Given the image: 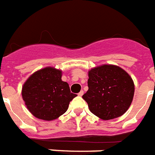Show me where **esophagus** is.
I'll return each instance as SVG.
<instances>
[{"mask_svg": "<svg viewBox=\"0 0 155 155\" xmlns=\"http://www.w3.org/2000/svg\"><path fill=\"white\" fill-rule=\"evenodd\" d=\"M83 94H84V91H83V90H81V92L78 94V95H79L80 97H81V96H82V95H83Z\"/></svg>", "mask_w": 155, "mask_h": 155, "instance_id": "obj_1", "label": "esophagus"}]
</instances>
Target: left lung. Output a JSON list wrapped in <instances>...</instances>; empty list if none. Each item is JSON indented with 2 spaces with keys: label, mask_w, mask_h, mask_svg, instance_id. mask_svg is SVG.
<instances>
[{
  "label": "left lung",
  "mask_w": 155,
  "mask_h": 155,
  "mask_svg": "<svg viewBox=\"0 0 155 155\" xmlns=\"http://www.w3.org/2000/svg\"><path fill=\"white\" fill-rule=\"evenodd\" d=\"M89 89L82 98L90 112L103 120L117 118L130 107L135 93L132 78L123 69L104 64L88 72Z\"/></svg>",
  "instance_id": "left-lung-1"
}]
</instances>
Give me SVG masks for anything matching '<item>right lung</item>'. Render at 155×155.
<instances>
[{
    "label": "right lung",
    "instance_id": "1",
    "mask_svg": "<svg viewBox=\"0 0 155 155\" xmlns=\"http://www.w3.org/2000/svg\"><path fill=\"white\" fill-rule=\"evenodd\" d=\"M61 70L47 66L33 73L23 84V99L35 117L44 121L58 118L77 96L71 93L68 83L61 81Z\"/></svg>",
    "mask_w": 155,
    "mask_h": 155
}]
</instances>
